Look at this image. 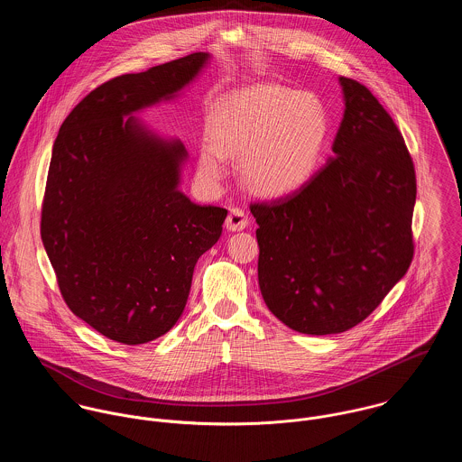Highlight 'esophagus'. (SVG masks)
Instances as JSON below:
<instances>
[{"mask_svg":"<svg viewBox=\"0 0 462 462\" xmlns=\"http://www.w3.org/2000/svg\"><path fill=\"white\" fill-rule=\"evenodd\" d=\"M247 226H249V218H247L245 211L240 209V208H231V211H229V215L226 218V229L236 233V231L245 229Z\"/></svg>","mask_w":462,"mask_h":462,"instance_id":"esophagus-1","label":"esophagus"}]
</instances>
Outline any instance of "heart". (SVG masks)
Returning <instances> with one entry per match:
<instances>
[{
    "label": "heart",
    "instance_id": "b5f03b06",
    "mask_svg": "<svg viewBox=\"0 0 462 462\" xmlns=\"http://www.w3.org/2000/svg\"><path fill=\"white\" fill-rule=\"evenodd\" d=\"M328 134L329 116L315 94L282 85L245 87L209 112L199 171L218 181L224 158H240V180L253 194L286 198L319 171Z\"/></svg>",
    "mask_w": 462,
    "mask_h": 462
}]
</instances>
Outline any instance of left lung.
<instances>
[{
  "label": "left lung",
  "mask_w": 462,
  "mask_h": 462,
  "mask_svg": "<svg viewBox=\"0 0 462 462\" xmlns=\"http://www.w3.org/2000/svg\"><path fill=\"white\" fill-rule=\"evenodd\" d=\"M339 85L345 110L328 163L295 194L251 204L264 304L313 336L363 322L414 251L416 176L402 133L365 85Z\"/></svg>",
  "instance_id": "8db88e82"
}]
</instances>
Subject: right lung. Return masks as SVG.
Instances as JSON below:
<instances>
[{
  "instance_id": "obj_1",
  "label": "right lung",
  "mask_w": 462,
  "mask_h": 462,
  "mask_svg": "<svg viewBox=\"0 0 462 462\" xmlns=\"http://www.w3.org/2000/svg\"><path fill=\"white\" fill-rule=\"evenodd\" d=\"M209 59L192 53L103 83L67 116L53 145L42 244L69 310L117 343L174 328L194 266L222 235L227 209L180 190L185 145L136 117L178 97Z\"/></svg>"
}]
</instances>
